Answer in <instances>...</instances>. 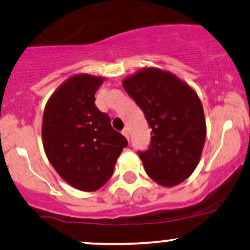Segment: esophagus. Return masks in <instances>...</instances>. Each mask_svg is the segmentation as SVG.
<instances>
[{"label": "esophagus", "instance_id": "34e87169", "mask_svg": "<svg viewBox=\"0 0 250 250\" xmlns=\"http://www.w3.org/2000/svg\"><path fill=\"white\" fill-rule=\"evenodd\" d=\"M122 134L125 136V138L129 139V130H128V128H125V129L122 130Z\"/></svg>", "mask_w": 250, "mask_h": 250}]
</instances>
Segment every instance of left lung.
<instances>
[{"label":"left lung","instance_id":"left-lung-1","mask_svg":"<svg viewBox=\"0 0 250 250\" xmlns=\"http://www.w3.org/2000/svg\"><path fill=\"white\" fill-rule=\"evenodd\" d=\"M122 85L152 128L149 148L139 153L148 177L165 188L183 183L198 165L207 138L198 95L173 73L158 67L142 68Z\"/></svg>","mask_w":250,"mask_h":250}]
</instances>
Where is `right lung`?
<instances>
[{"label":"right lung","instance_id":"add662e5","mask_svg":"<svg viewBox=\"0 0 250 250\" xmlns=\"http://www.w3.org/2000/svg\"><path fill=\"white\" fill-rule=\"evenodd\" d=\"M103 77L66 79L52 94L42 116V145L60 177L77 190L92 192L110 179L127 139L112 129L108 114L95 105Z\"/></svg>","mask_w":250,"mask_h":250}]
</instances>
